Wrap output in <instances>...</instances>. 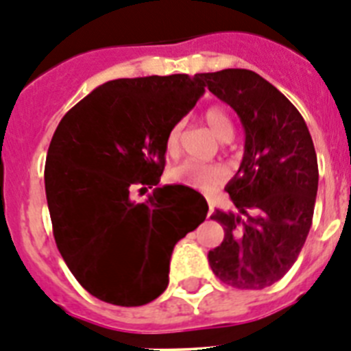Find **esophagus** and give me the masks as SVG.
I'll return each instance as SVG.
<instances>
[{
	"mask_svg": "<svg viewBox=\"0 0 351 351\" xmlns=\"http://www.w3.org/2000/svg\"><path fill=\"white\" fill-rule=\"evenodd\" d=\"M212 212H214V207H212V203H208V217L212 216Z\"/></svg>",
	"mask_w": 351,
	"mask_h": 351,
	"instance_id": "obj_1",
	"label": "esophagus"
}]
</instances>
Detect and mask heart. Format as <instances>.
I'll return each mask as SVG.
<instances>
[{"mask_svg":"<svg viewBox=\"0 0 351 351\" xmlns=\"http://www.w3.org/2000/svg\"><path fill=\"white\" fill-rule=\"evenodd\" d=\"M203 119H205L212 134L216 135L219 141H230L234 137V126H232L230 117L226 116L225 110L216 107L208 108L203 114ZM182 128H184V123H176V125L171 126V130L166 135V152L171 157L180 152ZM167 178L173 184L185 185V187H191V189L210 191L228 178V171L221 164H203V162L196 160H184L167 171Z\"/></svg>","mask_w":351,"mask_h":351,"instance_id":"b5f03b06","label":"heart"}]
</instances>
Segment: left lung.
Returning a JSON list of instances; mask_svg holds the SVG:
<instances>
[{
  "label": "left lung",
  "mask_w": 351,
  "mask_h": 351,
  "mask_svg": "<svg viewBox=\"0 0 351 351\" xmlns=\"http://www.w3.org/2000/svg\"><path fill=\"white\" fill-rule=\"evenodd\" d=\"M199 78L237 112L246 135L239 171L225 187L235 212L210 216L225 237L208 252V264L232 287L264 289L291 269L311 230L316 149L302 114L261 75L223 69Z\"/></svg>",
  "instance_id": "obj_1"
}]
</instances>
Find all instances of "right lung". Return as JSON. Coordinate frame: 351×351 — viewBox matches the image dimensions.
<instances>
[{"label":"right lung","mask_w":351,"mask_h":351,"mask_svg":"<svg viewBox=\"0 0 351 351\" xmlns=\"http://www.w3.org/2000/svg\"><path fill=\"white\" fill-rule=\"evenodd\" d=\"M203 93L199 75L112 80L76 103L53 134L44 184L55 243L101 302L139 307L158 298L175 244L207 217L194 189L158 187L167 132ZM153 184L148 199L134 202L135 189Z\"/></svg>","instance_id":"add662e5"}]
</instances>
